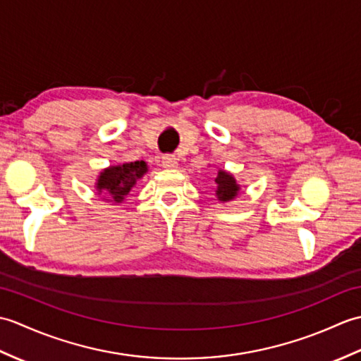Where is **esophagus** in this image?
<instances>
[{
	"mask_svg": "<svg viewBox=\"0 0 361 361\" xmlns=\"http://www.w3.org/2000/svg\"><path fill=\"white\" fill-rule=\"evenodd\" d=\"M163 166L166 169H176L178 167V158L175 155H164L163 157Z\"/></svg>",
	"mask_w": 361,
	"mask_h": 361,
	"instance_id": "34e87169",
	"label": "esophagus"
}]
</instances>
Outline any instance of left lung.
<instances>
[{
    "instance_id": "left-lung-1",
    "label": "left lung",
    "mask_w": 361,
    "mask_h": 361,
    "mask_svg": "<svg viewBox=\"0 0 361 361\" xmlns=\"http://www.w3.org/2000/svg\"><path fill=\"white\" fill-rule=\"evenodd\" d=\"M216 197L220 203H228L233 202L234 198L239 195L240 192V185L237 183V180L234 178V175L231 172L225 171V169H219L217 171V176H216Z\"/></svg>"
}]
</instances>
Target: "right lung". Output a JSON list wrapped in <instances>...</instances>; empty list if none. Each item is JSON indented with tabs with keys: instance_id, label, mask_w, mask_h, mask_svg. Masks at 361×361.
<instances>
[{
	"instance_id": "obj_1",
	"label": "right lung",
	"mask_w": 361,
	"mask_h": 361,
	"mask_svg": "<svg viewBox=\"0 0 361 361\" xmlns=\"http://www.w3.org/2000/svg\"><path fill=\"white\" fill-rule=\"evenodd\" d=\"M149 172L145 161H133V163H121L109 166L97 175L94 188L97 195L105 202L122 203L136 183Z\"/></svg>"
}]
</instances>
